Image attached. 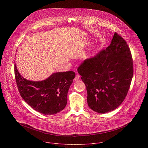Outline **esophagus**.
Returning <instances> with one entry per match:
<instances>
[{"label": "esophagus", "instance_id": "obj_1", "mask_svg": "<svg viewBox=\"0 0 148 148\" xmlns=\"http://www.w3.org/2000/svg\"><path fill=\"white\" fill-rule=\"evenodd\" d=\"M79 79H80V76L78 75H77L75 76V81H77V80H79Z\"/></svg>", "mask_w": 148, "mask_h": 148}]
</instances>
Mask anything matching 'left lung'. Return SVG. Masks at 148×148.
I'll return each instance as SVG.
<instances>
[{
	"instance_id": "left-lung-1",
	"label": "left lung",
	"mask_w": 148,
	"mask_h": 148,
	"mask_svg": "<svg viewBox=\"0 0 148 148\" xmlns=\"http://www.w3.org/2000/svg\"><path fill=\"white\" fill-rule=\"evenodd\" d=\"M77 71L86 86L89 107L100 113L114 110L124 100L133 75L127 42L115 32L110 45L85 59Z\"/></svg>"
}]
</instances>
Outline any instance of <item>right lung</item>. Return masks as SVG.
Listing matches in <instances>:
<instances>
[{
    "mask_svg": "<svg viewBox=\"0 0 148 148\" xmlns=\"http://www.w3.org/2000/svg\"><path fill=\"white\" fill-rule=\"evenodd\" d=\"M15 76L23 100L36 111L46 115L56 114L67 104V95L75 73L55 72L45 80L32 81L24 79L15 64Z\"/></svg>",
    "mask_w": 148,
    "mask_h": 148,
    "instance_id": "obj_1",
    "label": "right lung"
}]
</instances>
